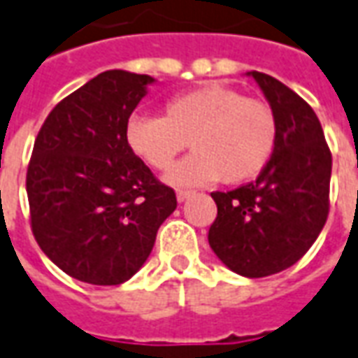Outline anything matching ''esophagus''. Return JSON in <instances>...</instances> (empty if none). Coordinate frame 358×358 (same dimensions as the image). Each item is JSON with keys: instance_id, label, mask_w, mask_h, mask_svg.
I'll return each instance as SVG.
<instances>
[{"instance_id": "esophagus-1", "label": "esophagus", "mask_w": 358, "mask_h": 358, "mask_svg": "<svg viewBox=\"0 0 358 358\" xmlns=\"http://www.w3.org/2000/svg\"><path fill=\"white\" fill-rule=\"evenodd\" d=\"M191 194H193V191H187V189H179V191H177V201H179V203H183V201H187V199H189Z\"/></svg>"}]
</instances>
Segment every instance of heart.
I'll list each match as a JSON object with an SVG mask.
<instances>
[{
  "instance_id": "1",
  "label": "heart",
  "mask_w": 358,
  "mask_h": 358,
  "mask_svg": "<svg viewBox=\"0 0 358 358\" xmlns=\"http://www.w3.org/2000/svg\"><path fill=\"white\" fill-rule=\"evenodd\" d=\"M189 142L194 152L175 165L167 175L169 183H245L273 159L278 118L267 101L206 83L165 101L162 118L128 120L130 152L157 171H167Z\"/></svg>"
}]
</instances>
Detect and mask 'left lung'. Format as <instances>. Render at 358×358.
<instances>
[{
	"mask_svg": "<svg viewBox=\"0 0 358 358\" xmlns=\"http://www.w3.org/2000/svg\"><path fill=\"white\" fill-rule=\"evenodd\" d=\"M278 118L273 159L251 183L214 191L218 216L208 243L222 263L243 277L280 273L304 257L329 214L331 152L314 108L261 71H250Z\"/></svg>",
	"mask_w": 358,
	"mask_h": 358,
	"instance_id": "1",
	"label": "left lung"
}]
</instances>
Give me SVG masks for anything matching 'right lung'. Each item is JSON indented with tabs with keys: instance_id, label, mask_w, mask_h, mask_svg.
<instances>
[{
	"instance_id": "obj_1",
	"label": "right lung",
	"mask_w": 358,
	"mask_h": 358,
	"mask_svg": "<svg viewBox=\"0 0 358 358\" xmlns=\"http://www.w3.org/2000/svg\"><path fill=\"white\" fill-rule=\"evenodd\" d=\"M154 78L108 70L52 108L27 167L31 230L70 277L113 287L146 263L177 196L127 144Z\"/></svg>"
}]
</instances>
